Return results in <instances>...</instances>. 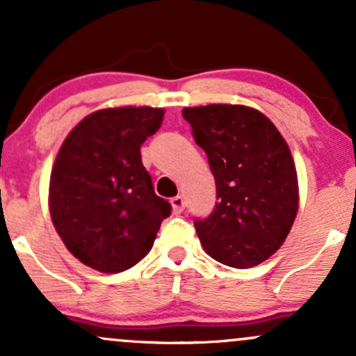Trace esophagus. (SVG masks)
<instances>
[{
    "label": "esophagus",
    "mask_w": 356,
    "mask_h": 356,
    "mask_svg": "<svg viewBox=\"0 0 356 356\" xmlns=\"http://www.w3.org/2000/svg\"><path fill=\"white\" fill-rule=\"evenodd\" d=\"M170 206H172V211L175 214H179V212H182L184 207H186V201H184L182 195H175V197L170 199Z\"/></svg>",
    "instance_id": "obj_1"
}]
</instances>
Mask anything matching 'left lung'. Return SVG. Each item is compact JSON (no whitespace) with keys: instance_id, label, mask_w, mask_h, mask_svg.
I'll return each instance as SVG.
<instances>
[{"instance_id":"1","label":"left lung","mask_w":356,"mask_h":356,"mask_svg":"<svg viewBox=\"0 0 356 356\" xmlns=\"http://www.w3.org/2000/svg\"><path fill=\"white\" fill-rule=\"evenodd\" d=\"M182 117L207 155L219 199L207 218L194 220L202 248L226 266H257L281 248L296 218L288 144L264 113L244 105L187 107Z\"/></svg>"}]
</instances>
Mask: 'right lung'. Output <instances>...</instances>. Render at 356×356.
<instances>
[{"mask_svg":"<svg viewBox=\"0 0 356 356\" xmlns=\"http://www.w3.org/2000/svg\"><path fill=\"white\" fill-rule=\"evenodd\" d=\"M164 108L90 113L60 147L50 177L53 226L76 259L100 273L132 268L154 246L170 204L154 192L140 147Z\"/></svg>","mask_w":356,"mask_h":356,"instance_id":"1","label":"right lung"}]
</instances>
